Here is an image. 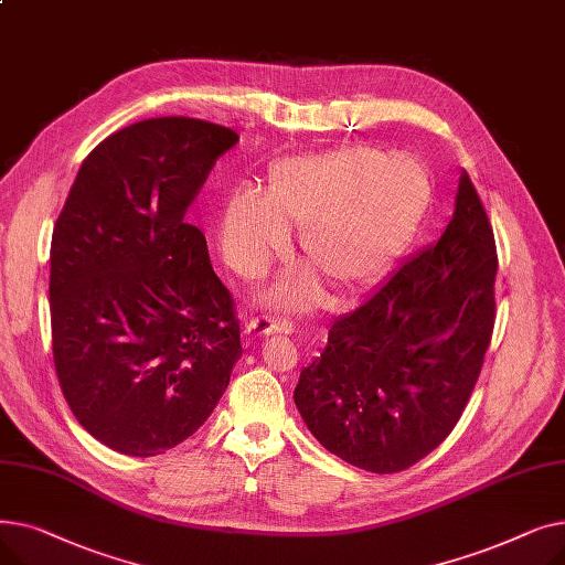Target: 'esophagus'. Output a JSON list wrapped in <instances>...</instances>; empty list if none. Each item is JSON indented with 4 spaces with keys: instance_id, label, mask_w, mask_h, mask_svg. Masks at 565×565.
Returning <instances> with one entry per match:
<instances>
[{
    "instance_id": "34e87169",
    "label": "esophagus",
    "mask_w": 565,
    "mask_h": 565,
    "mask_svg": "<svg viewBox=\"0 0 565 565\" xmlns=\"http://www.w3.org/2000/svg\"><path fill=\"white\" fill-rule=\"evenodd\" d=\"M295 324L288 318L279 316H256L247 322V334L252 337H270V334H290Z\"/></svg>"
}]
</instances>
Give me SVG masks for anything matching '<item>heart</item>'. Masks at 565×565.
<instances>
[{"label":"heart","instance_id":"b5f03b06","mask_svg":"<svg viewBox=\"0 0 565 565\" xmlns=\"http://www.w3.org/2000/svg\"><path fill=\"white\" fill-rule=\"evenodd\" d=\"M433 173L409 153L373 146L279 160L267 175L265 196L237 194L222 217V247L241 273H258L288 245V231H302L309 267L341 292L375 284L412 243L430 201ZM270 300L311 307L309 284L279 286Z\"/></svg>","mask_w":565,"mask_h":565}]
</instances>
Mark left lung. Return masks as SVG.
Returning a JSON list of instances; mask_svg holds the SVG:
<instances>
[{"mask_svg":"<svg viewBox=\"0 0 565 565\" xmlns=\"http://www.w3.org/2000/svg\"><path fill=\"white\" fill-rule=\"evenodd\" d=\"M494 277V233L462 173L439 241L334 320L300 373L292 398L322 447L373 473L403 471L437 449L483 369Z\"/></svg>","mask_w":565,"mask_h":565,"instance_id":"8db88e82","label":"left lung"}]
</instances>
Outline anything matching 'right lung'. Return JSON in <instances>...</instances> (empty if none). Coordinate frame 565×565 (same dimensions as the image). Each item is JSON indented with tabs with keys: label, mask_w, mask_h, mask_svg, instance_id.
Returning <instances> with one entry per match:
<instances>
[{
	"label": "right lung",
	"mask_w": 565,
	"mask_h": 565,
	"mask_svg": "<svg viewBox=\"0 0 565 565\" xmlns=\"http://www.w3.org/2000/svg\"><path fill=\"white\" fill-rule=\"evenodd\" d=\"M231 128L146 118L82 162L50 247L52 354L64 398L105 447L160 456L211 417L241 360V320L185 222Z\"/></svg>",
	"instance_id": "right-lung-1"
}]
</instances>
